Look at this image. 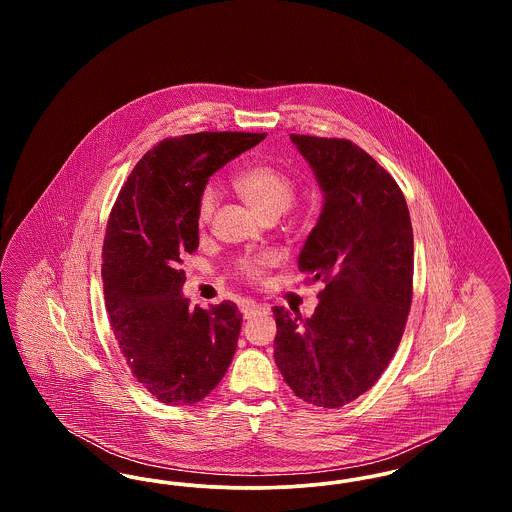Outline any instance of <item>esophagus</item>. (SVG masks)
Returning <instances> with one entry per match:
<instances>
[{"label":"esophagus","instance_id":"esophagus-1","mask_svg":"<svg viewBox=\"0 0 512 512\" xmlns=\"http://www.w3.org/2000/svg\"><path fill=\"white\" fill-rule=\"evenodd\" d=\"M265 313H268L267 305H261V303H255V301H245V303H242V315H244V318L265 315Z\"/></svg>","mask_w":512,"mask_h":512}]
</instances>
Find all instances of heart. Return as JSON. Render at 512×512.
<instances>
[{
  "label": "heart",
  "instance_id": "obj_1",
  "mask_svg": "<svg viewBox=\"0 0 512 512\" xmlns=\"http://www.w3.org/2000/svg\"><path fill=\"white\" fill-rule=\"evenodd\" d=\"M232 186L238 194L244 197L261 217H278L282 215L295 197V182L288 172L270 165V163H255L234 174ZM217 207V190L213 186L203 188L197 199V222L207 224ZM270 255L261 253L253 257H244L238 263V272L247 280H259L270 265Z\"/></svg>",
  "mask_w": 512,
  "mask_h": 512
}]
</instances>
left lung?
<instances>
[{
  "label": "left lung",
  "mask_w": 512,
  "mask_h": 512,
  "mask_svg": "<svg viewBox=\"0 0 512 512\" xmlns=\"http://www.w3.org/2000/svg\"><path fill=\"white\" fill-rule=\"evenodd\" d=\"M322 190L297 265L324 282L311 318L274 307V361L293 393L338 409L374 386L413 299V226L397 182L349 140L290 134Z\"/></svg>",
  "instance_id": "1"
}]
</instances>
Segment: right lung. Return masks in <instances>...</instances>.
I'll use <instances>...</instances> for the list:
<instances>
[{"mask_svg":"<svg viewBox=\"0 0 512 512\" xmlns=\"http://www.w3.org/2000/svg\"><path fill=\"white\" fill-rule=\"evenodd\" d=\"M267 134L199 132L159 142L122 186L103 242L109 322L136 380L165 405H194L234 359L232 301L190 307L182 257L199 245L197 199L209 178Z\"/></svg>","mask_w":512,"mask_h":512,"instance_id":"right-lung-1","label":"right lung"}]
</instances>
